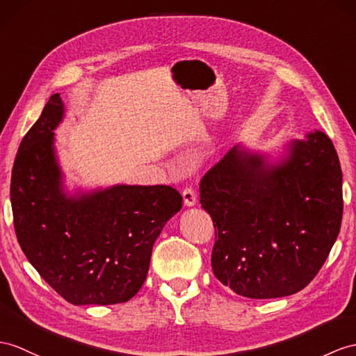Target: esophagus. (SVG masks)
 I'll return each instance as SVG.
<instances>
[{"label":"esophagus","mask_w":356,"mask_h":356,"mask_svg":"<svg viewBox=\"0 0 356 356\" xmlns=\"http://www.w3.org/2000/svg\"><path fill=\"white\" fill-rule=\"evenodd\" d=\"M183 199H184V204H186L187 207H193V205L196 204V201H197L195 190H193L192 187H186V188L183 190Z\"/></svg>","instance_id":"obj_1"}]
</instances>
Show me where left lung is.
Masks as SVG:
<instances>
[{
    "mask_svg": "<svg viewBox=\"0 0 356 356\" xmlns=\"http://www.w3.org/2000/svg\"><path fill=\"white\" fill-rule=\"evenodd\" d=\"M199 192L214 225V276L240 296L273 299L305 289L340 232V160L317 129L293 140L276 164L234 146L205 173Z\"/></svg>",
    "mask_w": 356,
    "mask_h": 356,
    "instance_id": "left-lung-1",
    "label": "left lung"
}]
</instances>
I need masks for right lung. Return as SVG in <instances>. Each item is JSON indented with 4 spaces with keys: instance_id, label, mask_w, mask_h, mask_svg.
Returning a JSON list of instances; mask_svg holds the SVG:
<instances>
[{
    "instance_id": "obj_1",
    "label": "right lung",
    "mask_w": 356,
    "mask_h": 356,
    "mask_svg": "<svg viewBox=\"0 0 356 356\" xmlns=\"http://www.w3.org/2000/svg\"><path fill=\"white\" fill-rule=\"evenodd\" d=\"M63 115L56 93L19 145L10 183L16 237L69 303H122L143 285L155 240L183 196L170 186L125 184L67 195L54 149Z\"/></svg>"
}]
</instances>
